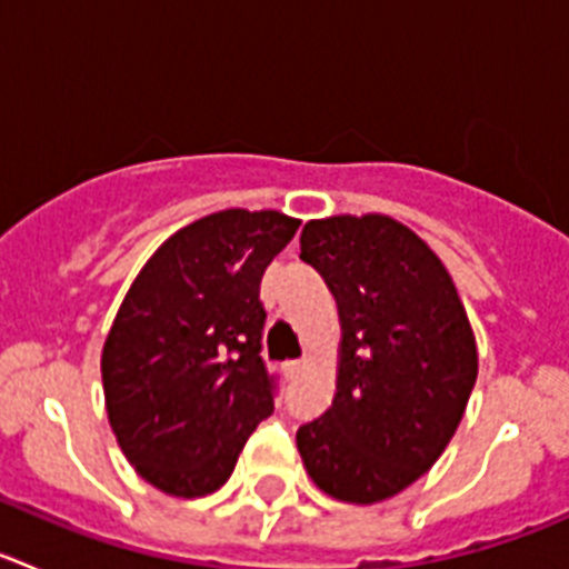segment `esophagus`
<instances>
[{"label":"esophagus","instance_id":"esophagus-1","mask_svg":"<svg viewBox=\"0 0 569 569\" xmlns=\"http://www.w3.org/2000/svg\"><path fill=\"white\" fill-rule=\"evenodd\" d=\"M281 370H284V379H299V373L301 370H305V365H301V361H284V367H281Z\"/></svg>","mask_w":569,"mask_h":569}]
</instances>
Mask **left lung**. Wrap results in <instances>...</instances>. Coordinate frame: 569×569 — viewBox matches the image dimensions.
Instances as JSON below:
<instances>
[{
	"label": "left lung",
	"mask_w": 569,
	"mask_h": 569,
	"mask_svg": "<svg viewBox=\"0 0 569 569\" xmlns=\"http://www.w3.org/2000/svg\"><path fill=\"white\" fill-rule=\"evenodd\" d=\"M301 259L339 305L341 345L333 405L296 447L319 490L376 505L453 439L479 373L476 336L439 256L390 216L313 219Z\"/></svg>",
	"instance_id": "left-lung-1"
}]
</instances>
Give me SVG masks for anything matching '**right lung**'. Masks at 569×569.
Listing matches in <instances>:
<instances>
[{"label":"right lung","instance_id":"add662e5","mask_svg":"<svg viewBox=\"0 0 569 569\" xmlns=\"http://www.w3.org/2000/svg\"><path fill=\"white\" fill-rule=\"evenodd\" d=\"M299 219L219 210L176 230L130 284L102 347L116 441L144 481L176 499L219 490L273 413L261 361V276Z\"/></svg>","mask_w":569,"mask_h":569}]
</instances>
